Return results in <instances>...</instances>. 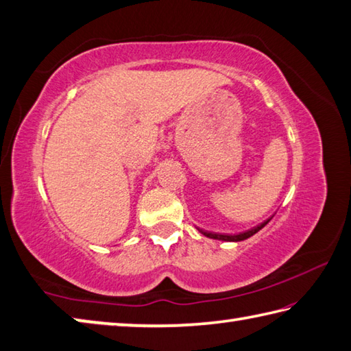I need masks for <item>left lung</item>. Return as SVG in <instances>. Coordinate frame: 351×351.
Masks as SVG:
<instances>
[{
    "mask_svg": "<svg viewBox=\"0 0 351 351\" xmlns=\"http://www.w3.org/2000/svg\"><path fill=\"white\" fill-rule=\"evenodd\" d=\"M269 221H271V219H267V221L262 222L257 226H254V228L246 230L243 232H239V234H211V232H205V231H201V232L205 237H210V239H215V240H222V242H242V240L250 239L251 236L256 234V232H258Z\"/></svg>",
    "mask_w": 351,
    "mask_h": 351,
    "instance_id": "1",
    "label": "left lung"
}]
</instances>
